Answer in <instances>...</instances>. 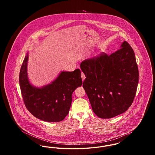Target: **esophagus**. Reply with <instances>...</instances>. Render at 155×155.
<instances>
[{
	"instance_id": "34e87169",
	"label": "esophagus",
	"mask_w": 155,
	"mask_h": 155,
	"mask_svg": "<svg viewBox=\"0 0 155 155\" xmlns=\"http://www.w3.org/2000/svg\"><path fill=\"white\" fill-rule=\"evenodd\" d=\"M81 78H82L83 81L85 79V74H84L83 72H81Z\"/></svg>"
}]
</instances>
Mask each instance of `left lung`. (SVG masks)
Listing matches in <instances>:
<instances>
[{"label":"left lung","mask_w":155,"mask_h":155,"mask_svg":"<svg viewBox=\"0 0 155 155\" xmlns=\"http://www.w3.org/2000/svg\"><path fill=\"white\" fill-rule=\"evenodd\" d=\"M80 67L86 77L83 88L97 116L112 118L131 106L139 71L135 53L127 42L124 41L121 48L109 56L102 53L83 61Z\"/></svg>","instance_id":"1"}]
</instances>
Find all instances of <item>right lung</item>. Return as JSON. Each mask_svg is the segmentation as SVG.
Wrapping results in <instances>:
<instances>
[{"label":"right lung","mask_w":155,"mask_h":155,"mask_svg":"<svg viewBox=\"0 0 155 155\" xmlns=\"http://www.w3.org/2000/svg\"><path fill=\"white\" fill-rule=\"evenodd\" d=\"M27 54L20 71L19 81L24 103L35 117L48 122L62 121L68 114L72 102V94L81 87V71H62L51 84L41 88H35L28 79Z\"/></svg>","instance_id":"1"}]
</instances>
